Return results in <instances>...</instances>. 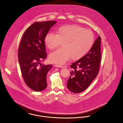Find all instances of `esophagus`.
I'll return each mask as SVG.
<instances>
[{
	"instance_id": "1",
	"label": "esophagus",
	"mask_w": 123,
	"mask_h": 123,
	"mask_svg": "<svg viewBox=\"0 0 123 123\" xmlns=\"http://www.w3.org/2000/svg\"><path fill=\"white\" fill-rule=\"evenodd\" d=\"M55 66L56 67H59V68H63L64 66L63 65H58V64H57V65H55Z\"/></svg>"
}]
</instances>
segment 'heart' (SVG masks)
Returning a JSON list of instances; mask_svg holds the SVG:
<instances>
[{"label":"heart","instance_id":"1","mask_svg":"<svg viewBox=\"0 0 123 123\" xmlns=\"http://www.w3.org/2000/svg\"><path fill=\"white\" fill-rule=\"evenodd\" d=\"M44 41L50 50L62 43L63 48L51 53L49 59L52 63L63 64L71 57L74 60L83 57L94 43V35L92 31L79 25H65L60 26L56 33H47Z\"/></svg>","mask_w":123,"mask_h":123}]
</instances>
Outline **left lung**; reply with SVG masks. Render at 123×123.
<instances>
[{"mask_svg": "<svg viewBox=\"0 0 123 123\" xmlns=\"http://www.w3.org/2000/svg\"><path fill=\"white\" fill-rule=\"evenodd\" d=\"M101 40L99 36L88 53L70 65L72 71L67 87L72 92L84 91L98 75L101 60Z\"/></svg>", "mask_w": 123, "mask_h": 123, "instance_id": "8db88e82", "label": "left lung"}]
</instances>
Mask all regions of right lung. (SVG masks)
<instances>
[{"label": "right lung", "mask_w": 123, "mask_h": 123, "mask_svg": "<svg viewBox=\"0 0 123 123\" xmlns=\"http://www.w3.org/2000/svg\"><path fill=\"white\" fill-rule=\"evenodd\" d=\"M56 21L35 22L24 33L18 50V62L23 79L31 89L40 92L47 87L46 76L52 67L40 62L46 58L44 37Z\"/></svg>", "instance_id": "right-lung-1"}]
</instances>
